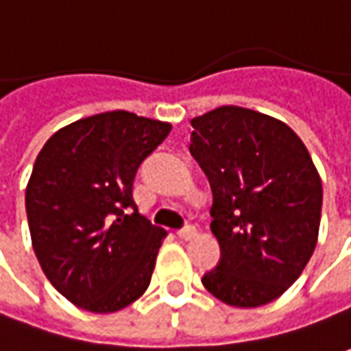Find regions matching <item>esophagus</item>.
<instances>
[{
	"instance_id": "esophagus-1",
	"label": "esophagus",
	"mask_w": 351,
	"mask_h": 351,
	"mask_svg": "<svg viewBox=\"0 0 351 351\" xmlns=\"http://www.w3.org/2000/svg\"><path fill=\"white\" fill-rule=\"evenodd\" d=\"M178 237H180L182 241H192V239L196 237V229H194L192 225H188V227H184V229H180V231H178Z\"/></svg>"
}]
</instances>
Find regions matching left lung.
<instances>
[{
	"label": "left lung",
	"mask_w": 351,
	"mask_h": 351,
	"mask_svg": "<svg viewBox=\"0 0 351 351\" xmlns=\"http://www.w3.org/2000/svg\"><path fill=\"white\" fill-rule=\"evenodd\" d=\"M190 153L210 178L221 262L204 287L239 308L282 297L305 270L320 227L322 182L285 122L225 104L190 120Z\"/></svg>",
	"instance_id": "obj_1"
}]
</instances>
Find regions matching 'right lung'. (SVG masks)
I'll return each instance as SVG.
<instances>
[{"mask_svg": "<svg viewBox=\"0 0 351 351\" xmlns=\"http://www.w3.org/2000/svg\"><path fill=\"white\" fill-rule=\"evenodd\" d=\"M169 132V122L110 110L60 128L38 153L25 192L32 248L75 307L116 313L149 287L167 231L138 212L134 178Z\"/></svg>", "mask_w": 351, "mask_h": 351, "instance_id": "right-lung-1", "label": "right lung"}]
</instances>
